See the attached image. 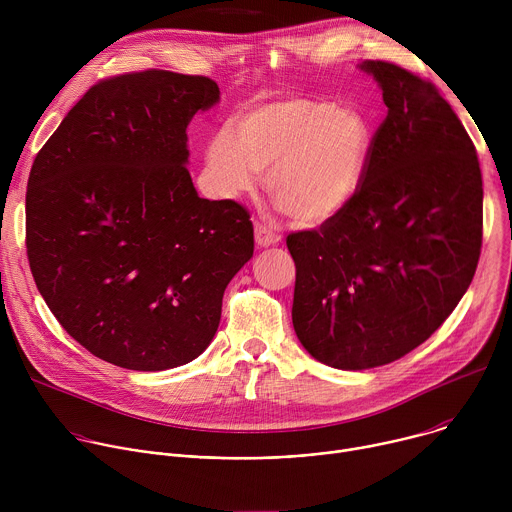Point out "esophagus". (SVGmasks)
Instances as JSON below:
<instances>
[{"mask_svg":"<svg viewBox=\"0 0 512 512\" xmlns=\"http://www.w3.org/2000/svg\"><path fill=\"white\" fill-rule=\"evenodd\" d=\"M255 243H257L259 247H271V245L279 243V235H277L271 227L259 223V225L255 227Z\"/></svg>","mask_w":512,"mask_h":512,"instance_id":"1","label":"esophagus"}]
</instances>
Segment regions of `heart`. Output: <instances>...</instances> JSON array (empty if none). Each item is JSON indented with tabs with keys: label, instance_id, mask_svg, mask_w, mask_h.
Returning a JSON list of instances; mask_svg holds the SVG:
<instances>
[{
	"label": "heart",
	"instance_id": "heart-1",
	"mask_svg": "<svg viewBox=\"0 0 512 512\" xmlns=\"http://www.w3.org/2000/svg\"><path fill=\"white\" fill-rule=\"evenodd\" d=\"M206 152L223 196L249 192L257 172L275 204L302 225H320L356 196L367 172L373 131L362 113L316 99H289L241 113Z\"/></svg>",
	"mask_w": 512,
	"mask_h": 512
}]
</instances>
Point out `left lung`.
I'll use <instances>...</instances> for the list:
<instances>
[{"label":"left lung","mask_w":512,"mask_h":512,"mask_svg":"<svg viewBox=\"0 0 512 512\" xmlns=\"http://www.w3.org/2000/svg\"><path fill=\"white\" fill-rule=\"evenodd\" d=\"M362 184L320 229L287 235L296 263L291 322L328 367L362 371L425 342L454 312L482 247V174L462 121L429 81L387 62Z\"/></svg>","instance_id":"8db88e82"}]
</instances>
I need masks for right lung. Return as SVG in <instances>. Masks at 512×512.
I'll return each instance as SVG.
<instances>
[{"label": "right lung", "instance_id": "add662e5", "mask_svg": "<svg viewBox=\"0 0 512 512\" xmlns=\"http://www.w3.org/2000/svg\"><path fill=\"white\" fill-rule=\"evenodd\" d=\"M218 95L208 77L158 68L105 79L32 164L38 291L72 338L121 369L166 371L202 354L253 257L249 210L200 198L186 168V127Z\"/></svg>", "mask_w": 512, "mask_h": 512}]
</instances>
